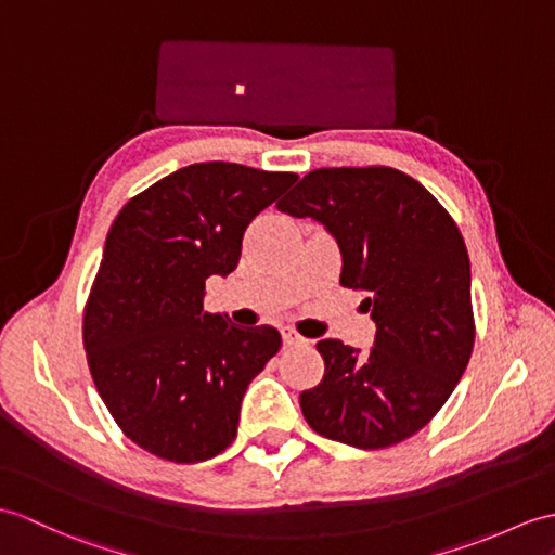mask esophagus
<instances>
[{"label":"esophagus","instance_id":"34e87169","mask_svg":"<svg viewBox=\"0 0 555 555\" xmlns=\"http://www.w3.org/2000/svg\"><path fill=\"white\" fill-rule=\"evenodd\" d=\"M281 336H283V343H286V345H305V343H307V340L300 336V333L295 331V328H291V326L281 328Z\"/></svg>","mask_w":555,"mask_h":555}]
</instances>
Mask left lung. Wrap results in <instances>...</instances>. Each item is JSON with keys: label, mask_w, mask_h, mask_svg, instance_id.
<instances>
[{"label": "left lung", "mask_w": 555, "mask_h": 555, "mask_svg": "<svg viewBox=\"0 0 555 555\" xmlns=\"http://www.w3.org/2000/svg\"><path fill=\"white\" fill-rule=\"evenodd\" d=\"M276 208L312 217L338 241L340 283L364 291L376 343L359 354L317 343L324 378L300 395L314 433L359 449L416 435L444 406L475 345L470 260L456 222L395 167H321Z\"/></svg>", "instance_id": "8db88e82"}]
</instances>
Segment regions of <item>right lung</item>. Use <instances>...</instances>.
Listing matches in <instances>:
<instances>
[{
  "mask_svg": "<svg viewBox=\"0 0 555 555\" xmlns=\"http://www.w3.org/2000/svg\"><path fill=\"white\" fill-rule=\"evenodd\" d=\"M295 179L193 163L115 217L82 340L103 404L149 454L198 463L234 442L243 395L279 352L281 333L205 312V279L234 272L248 224Z\"/></svg>",
  "mask_w": 555,
  "mask_h": 555,
  "instance_id": "add662e5",
  "label": "right lung"
}]
</instances>
